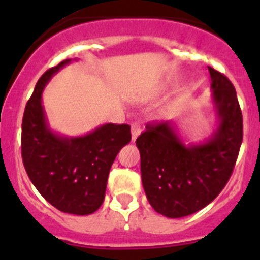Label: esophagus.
I'll list each match as a JSON object with an SVG mask.
<instances>
[{"mask_svg":"<svg viewBox=\"0 0 260 260\" xmlns=\"http://www.w3.org/2000/svg\"><path fill=\"white\" fill-rule=\"evenodd\" d=\"M141 134V126L138 125V123H133L132 125V141L135 142L138 137Z\"/></svg>","mask_w":260,"mask_h":260,"instance_id":"1","label":"esophagus"}]
</instances>
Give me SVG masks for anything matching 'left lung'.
<instances>
[{"label":"left lung","instance_id":"8db88e82","mask_svg":"<svg viewBox=\"0 0 260 260\" xmlns=\"http://www.w3.org/2000/svg\"><path fill=\"white\" fill-rule=\"evenodd\" d=\"M217 126L198 143H186L176 121L146 126L137 139L142 183L157 213L178 219L198 212L231 178L242 143V113L228 78L208 66Z\"/></svg>","mask_w":260,"mask_h":260}]
</instances>
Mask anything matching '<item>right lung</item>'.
<instances>
[{
	"mask_svg": "<svg viewBox=\"0 0 260 260\" xmlns=\"http://www.w3.org/2000/svg\"><path fill=\"white\" fill-rule=\"evenodd\" d=\"M75 59L45 71L36 83L22 122V157L29 180L53 207L73 215H91L104 202L108 176L117 153L130 142V126L105 123L69 137L52 130L43 92L53 75Z\"/></svg>",
	"mask_w": 260,
	"mask_h": 260,
	"instance_id": "obj_1",
	"label": "right lung"
}]
</instances>
